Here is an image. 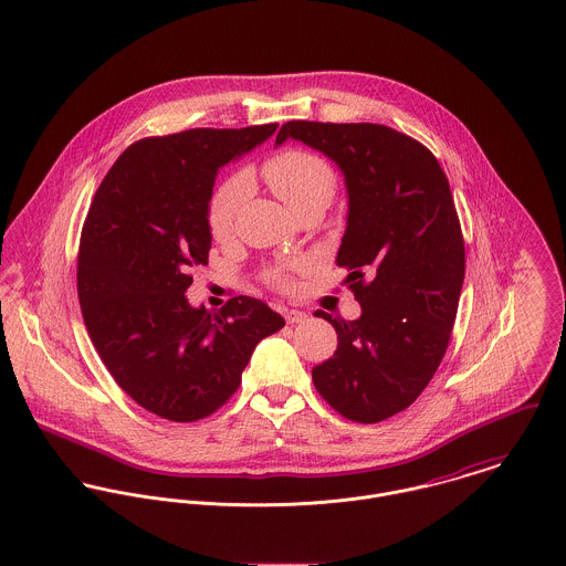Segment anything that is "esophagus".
I'll return each instance as SVG.
<instances>
[{
    "instance_id": "34e87169",
    "label": "esophagus",
    "mask_w": 566,
    "mask_h": 566,
    "mask_svg": "<svg viewBox=\"0 0 566 566\" xmlns=\"http://www.w3.org/2000/svg\"><path fill=\"white\" fill-rule=\"evenodd\" d=\"M283 316H285L287 324H296L303 323V321H307V314H303V312H296V310H285V312H283Z\"/></svg>"
}]
</instances>
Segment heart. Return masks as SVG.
Here are the masks:
<instances>
[{
	"label": "heart",
	"mask_w": 566,
	"mask_h": 566,
	"mask_svg": "<svg viewBox=\"0 0 566 566\" xmlns=\"http://www.w3.org/2000/svg\"><path fill=\"white\" fill-rule=\"evenodd\" d=\"M261 174L270 185V189L292 211L301 209L307 202L328 205L337 187V176L333 167L324 161L323 157L301 148H287L283 153L272 155L268 161L263 163ZM245 196H248V178L243 174H233L224 178L213 189L207 205V224L216 240L231 238ZM268 279L279 290H292L294 285L285 268L272 270Z\"/></svg>",
	"instance_id": "b5f03b06"
}]
</instances>
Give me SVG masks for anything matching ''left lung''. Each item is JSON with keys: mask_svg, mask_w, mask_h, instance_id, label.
<instances>
[{"mask_svg": "<svg viewBox=\"0 0 566 566\" xmlns=\"http://www.w3.org/2000/svg\"><path fill=\"white\" fill-rule=\"evenodd\" d=\"M344 174L348 220L337 265L361 305L333 318L337 350L312 370L326 403L348 420L381 422L413 403L436 375L464 283V238L447 174L416 139L381 124L287 122Z\"/></svg>", "mask_w": 566, "mask_h": 566, "instance_id": "obj_1", "label": "left lung"}]
</instances>
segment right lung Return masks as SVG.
Segmentation results:
<instances>
[{"label": "right lung", "mask_w": 566, "mask_h": 566, "mask_svg": "<svg viewBox=\"0 0 566 566\" xmlns=\"http://www.w3.org/2000/svg\"><path fill=\"white\" fill-rule=\"evenodd\" d=\"M276 124L191 128L135 142L99 182L82 227L78 301L88 337L144 409L196 422L242 384L254 346L285 326L265 303L235 296L220 314L185 296L209 263L207 205L222 165Z\"/></svg>", "instance_id": "1"}]
</instances>
